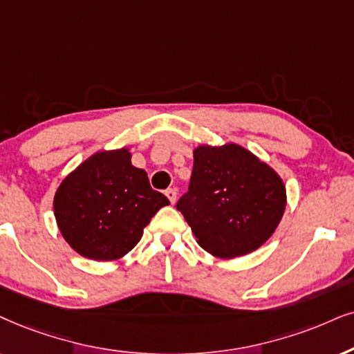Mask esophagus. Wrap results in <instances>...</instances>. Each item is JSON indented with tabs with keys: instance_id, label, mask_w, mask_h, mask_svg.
Here are the masks:
<instances>
[{
	"instance_id": "1",
	"label": "esophagus",
	"mask_w": 354,
	"mask_h": 354,
	"mask_svg": "<svg viewBox=\"0 0 354 354\" xmlns=\"http://www.w3.org/2000/svg\"><path fill=\"white\" fill-rule=\"evenodd\" d=\"M165 194H167V198L169 199V203L174 204V201H176V196H178V191L174 189V187H168V189L165 191Z\"/></svg>"
}]
</instances>
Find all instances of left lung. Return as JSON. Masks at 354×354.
Instances as JSON below:
<instances>
[{"mask_svg": "<svg viewBox=\"0 0 354 354\" xmlns=\"http://www.w3.org/2000/svg\"><path fill=\"white\" fill-rule=\"evenodd\" d=\"M176 209L205 252L235 258L272 235L286 209V187L274 169L243 147L201 145Z\"/></svg>", "mask_w": 354, "mask_h": 354, "instance_id": "1", "label": "left lung"}]
</instances>
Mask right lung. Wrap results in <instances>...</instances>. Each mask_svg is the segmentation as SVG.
<instances>
[{
    "label": "right lung",
    "mask_w": 354,
    "mask_h": 354,
    "mask_svg": "<svg viewBox=\"0 0 354 354\" xmlns=\"http://www.w3.org/2000/svg\"><path fill=\"white\" fill-rule=\"evenodd\" d=\"M168 204L122 149L100 151L71 171L55 192L53 212L75 252L109 261L131 252L151 217Z\"/></svg>",
    "instance_id": "right-lung-1"
}]
</instances>
